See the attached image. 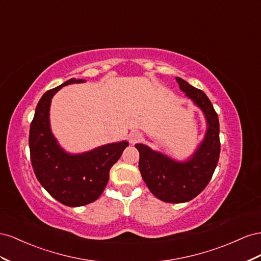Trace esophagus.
<instances>
[{"instance_id":"esophagus-1","label":"esophagus","mask_w":261,"mask_h":261,"mask_svg":"<svg viewBox=\"0 0 261 261\" xmlns=\"http://www.w3.org/2000/svg\"><path fill=\"white\" fill-rule=\"evenodd\" d=\"M141 138H142V136H141V133H139V132H137V131L131 132L130 136H129V140H130V142H131L132 144H135V143L139 142V141L141 140Z\"/></svg>"}]
</instances>
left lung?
<instances>
[{
	"mask_svg": "<svg viewBox=\"0 0 261 261\" xmlns=\"http://www.w3.org/2000/svg\"><path fill=\"white\" fill-rule=\"evenodd\" d=\"M179 88L202 110L206 131L191 158L177 162L144 144H136L140 153L139 169L153 195L169 203H182L196 198L211 180L220 158V124L218 114L207 96L188 82L176 77Z\"/></svg>",
	"mask_w": 261,
	"mask_h": 261,
	"instance_id": "1",
	"label": "left lung"
}]
</instances>
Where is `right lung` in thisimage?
I'll list each match as a JSON object with an SVG mask.
<instances>
[{"label":"right lung","instance_id":"1","mask_svg":"<svg viewBox=\"0 0 261 261\" xmlns=\"http://www.w3.org/2000/svg\"><path fill=\"white\" fill-rule=\"evenodd\" d=\"M83 82L71 79L44 93L29 130V150L37 179L51 197L68 206L85 205L100 197L109 180L111 166L129 144L121 141L81 154H70L59 145L50 128L51 99L63 86Z\"/></svg>","mask_w":261,"mask_h":261}]
</instances>
